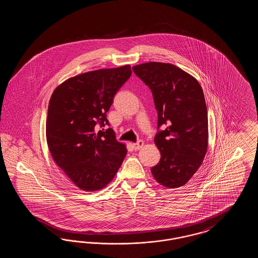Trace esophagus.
<instances>
[{"label": "esophagus", "mask_w": 258, "mask_h": 258, "mask_svg": "<svg viewBox=\"0 0 258 258\" xmlns=\"http://www.w3.org/2000/svg\"><path fill=\"white\" fill-rule=\"evenodd\" d=\"M143 145H144V142H143L142 140H139V141H137L136 143L133 144V147H134L135 150H139L140 148L143 147Z\"/></svg>", "instance_id": "34e87169"}]
</instances>
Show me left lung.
Returning <instances> with one entry per match:
<instances>
[{
    "mask_svg": "<svg viewBox=\"0 0 258 258\" xmlns=\"http://www.w3.org/2000/svg\"><path fill=\"white\" fill-rule=\"evenodd\" d=\"M133 71L152 91L158 128L163 127L154 140L160 160L151 172L163 186H183L200 167L208 147L203 90L192 75L171 63L149 61Z\"/></svg>",
    "mask_w": 258,
    "mask_h": 258,
    "instance_id": "1",
    "label": "left lung"
}]
</instances>
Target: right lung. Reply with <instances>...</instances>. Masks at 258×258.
Masks as SVG:
<instances>
[{
  "mask_svg": "<svg viewBox=\"0 0 258 258\" xmlns=\"http://www.w3.org/2000/svg\"><path fill=\"white\" fill-rule=\"evenodd\" d=\"M130 64L71 77L49 100L46 140L56 164L77 187L96 191L110 183L126 155L116 140L106 113L119 89L131 77Z\"/></svg>",
  "mask_w": 258,
  "mask_h": 258,
  "instance_id": "obj_1",
  "label": "right lung"
}]
</instances>
